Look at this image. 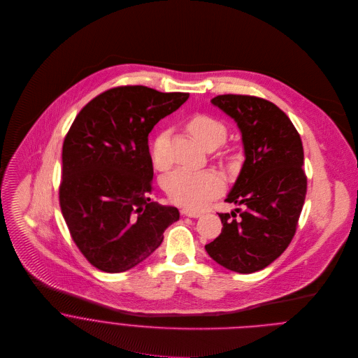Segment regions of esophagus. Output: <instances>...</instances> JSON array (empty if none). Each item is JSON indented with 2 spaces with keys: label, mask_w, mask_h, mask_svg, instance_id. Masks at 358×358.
Masks as SVG:
<instances>
[{
  "label": "esophagus",
  "mask_w": 358,
  "mask_h": 358,
  "mask_svg": "<svg viewBox=\"0 0 358 358\" xmlns=\"http://www.w3.org/2000/svg\"><path fill=\"white\" fill-rule=\"evenodd\" d=\"M182 212V215H185V216H190V217H199V216H201V212L200 210H194V209H182L180 210Z\"/></svg>",
  "instance_id": "34e87169"
}]
</instances>
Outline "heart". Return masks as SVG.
Here are the masks:
<instances>
[{"label":"heart","mask_w":358,"mask_h":358,"mask_svg":"<svg viewBox=\"0 0 358 358\" xmlns=\"http://www.w3.org/2000/svg\"><path fill=\"white\" fill-rule=\"evenodd\" d=\"M187 129L206 149L219 146L226 138V127L219 120L206 114L192 117L187 122ZM165 145L166 132H162L154 139L152 148L154 162L158 166H165L168 162ZM164 187L172 201L189 208H200L222 190L223 180L210 171L178 169L166 176Z\"/></svg>","instance_id":"obj_1"}]
</instances>
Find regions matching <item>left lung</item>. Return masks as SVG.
Returning <instances> with one entry per match:
<instances>
[{"label":"left lung","instance_id":"left-lung-1","mask_svg":"<svg viewBox=\"0 0 358 358\" xmlns=\"http://www.w3.org/2000/svg\"><path fill=\"white\" fill-rule=\"evenodd\" d=\"M212 103L236 120L245 161L226 201L241 205L219 213L222 233L208 255L237 273H255L291 244L307 192L303 146L288 115L274 103L250 95H219Z\"/></svg>","mask_w":358,"mask_h":358}]
</instances>
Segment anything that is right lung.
<instances>
[{
    "label": "right lung",
    "instance_id": "right-lung-1",
    "mask_svg": "<svg viewBox=\"0 0 358 358\" xmlns=\"http://www.w3.org/2000/svg\"><path fill=\"white\" fill-rule=\"evenodd\" d=\"M187 98L143 85L115 87L73 121L63 142L59 203L73 241L96 268L121 273L139 264L179 219L175 206L150 201L148 142L154 125Z\"/></svg>",
    "mask_w": 358,
    "mask_h": 358
}]
</instances>
